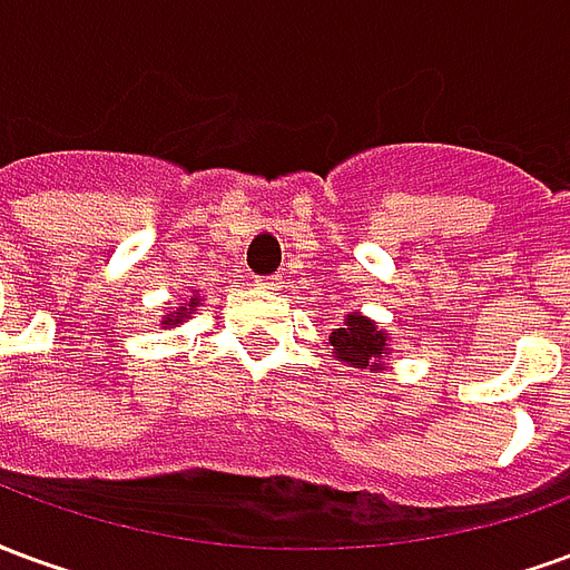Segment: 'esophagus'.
I'll list each match as a JSON object with an SVG mask.
<instances>
[{"mask_svg":"<svg viewBox=\"0 0 570 570\" xmlns=\"http://www.w3.org/2000/svg\"><path fill=\"white\" fill-rule=\"evenodd\" d=\"M256 284L265 286V289H277V284H281V277H277V274H268V277H259Z\"/></svg>","mask_w":570,"mask_h":570,"instance_id":"1","label":"esophagus"}]
</instances>
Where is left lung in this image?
Instances as JSON below:
<instances>
[{
    "label": "left lung",
    "instance_id": "8db88e82",
    "mask_svg": "<svg viewBox=\"0 0 570 570\" xmlns=\"http://www.w3.org/2000/svg\"><path fill=\"white\" fill-rule=\"evenodd\" d=\"M330 345L338 360H345L347 366L366 370L372 357H382L387 335L382 330H375V323L360 317V314H347V321L342 330H335L330 335Z\"/></svg>",
    "mask_w": 570,
    "mask_h": 570
}]
</instances>
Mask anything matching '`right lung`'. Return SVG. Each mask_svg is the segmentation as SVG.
<instances>
[{"label":"right lung","instance_id":"right-lung-1","mask_svg":"<svg viewBox=\"0 0 570 570\" xmlns=\"http://www.w3.org/2000/svg\"><path fill=\"white\" fill-rule=\"evenodd\" d=\"M198 305H200V298H195V302H188L186 308H179V311H176V314H170V317H167V321H164V323H170V326H174V323H179V321H183V317H188V314L198 308Z\"/></svg>","mask_w":570,"mask_h":570}]
</instances>
